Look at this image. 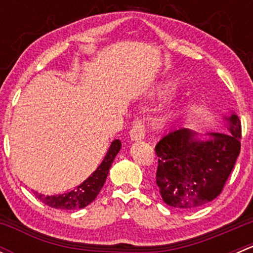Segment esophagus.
Instances as JSON below:
<instances>
[{
    "mask_svg": "<svg viewBox=\"0 0 253 253\" xmlns=\"http://www.w3.org/2000/svg\"><path fill=\"white\" fill-rule=\"evenodd\" d=\"M144 122H143L142 120L137 119L136 121L133 122V126H132L131 131H129V138H131V141H141V139L144 138Z\"/></svg>",
    "mask_w": 253,
    "mask_h": 253,
    "instance_id": "esophagus-1",
    "label": "esophagus"
}]
</instances>
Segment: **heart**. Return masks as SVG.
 <instances>
[{"mask_svg": "<svg viewBox=\"0 0 253 253\" xmlns=\"http://www.w3.org/2000/svg\"><path fill=\"white\" fill-rule=\"evenodd\" d=\"M158 125H159V126H160V127H162V126H163V125H164V120H160V121H159V122H158Z\"/></svg>", "mask_w": 253, "mask_h": 253, "instance_id": "heart-1", "label": "heart"}]
</instances>
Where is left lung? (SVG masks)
I'll use <instances>...</instances> for the list:
<instances>
[{"label":"left lung","mask_w":253,"mask_h":253,"mask_svg":"<svg viewBox=\"0 0 253 253\" xmlns=\"http://www.w3.org/2000/svg\"><path fill=\"white\" fill-rule=\"evenodd\" d=\"M226 132L208 133L201 141L196 132L180 128L155 145V182L168 206L195 209L218 197L241 149V122L236 115L223 116Z\"/></svg>","instance_id":"obj_1"}]
</instances>
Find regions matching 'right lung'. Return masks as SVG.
Returning a JSON list of instances; mask_svg holds the SVG:
<instances>
[{"label":"right lung","instance_id":"right-lung-1","mask_svg":"<svg viewBox=\"0 0 253 253\" xmlns=\"http://www.w3.org/2000/svg\"><path fill=\"white\" fill-rule=\"evenodd\" d=\"M120 149H121V142L119 139H115L111 143L103 163L99 165L98 169L84 182L77 186L75 190L56 196H45L42 193L34 192L35 196L42 203L56 209H79L90 205L103 188L106 177H108L109 169L111 168L112 162H114L115 157L120 152Z\"/></svg>","mask_w":253,"mask_h":253}]
</instances>
